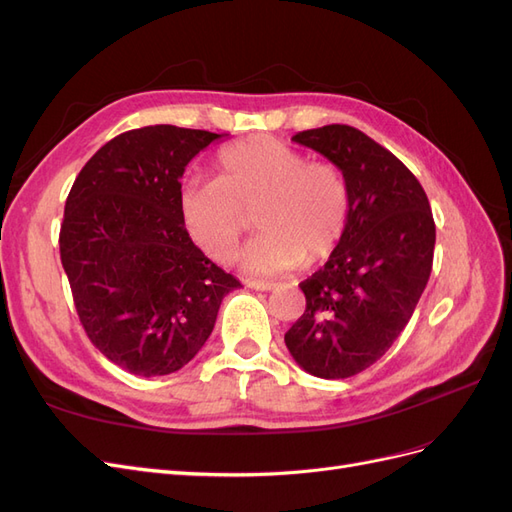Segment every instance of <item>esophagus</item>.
Returning <instances> with one entry per match:
<instances>
[{
	"instance_id": "obj_1",
	"label": "esophagus",
	"mask_w": 512,
	"mask_h": 512,
	"mask_svg": "<svg viewBox=\"0 0 512 512\" xmlns=\"http://www.w3.org/2000/svg\"><path fill=\"white\" fill-rule=\"evenodd\" d=\"M245 284H247V288L265 290V292H269V290H273V288H275V284H273V282H256V280H247Z\"/></svg>"
}]
</instances>
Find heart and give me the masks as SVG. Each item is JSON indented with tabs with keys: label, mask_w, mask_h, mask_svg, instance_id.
Returning <instances> with one entry per match:
<instances>
[{
	"label": "heart",
	"mask_w": 512,
	"mask_h": 512,
	"mask_svg": "<svg viewBox=\"0 0 512 512\" xmlns=\"http://www.w3.org/2000/svg\"><path fill=\"white\" fill-rule=\"evenodd\" d=\"M254 211L262 232L247 245L243 267L288 273L337 250L350 218L348 181L335 164L307 160L280 138L252 136L220 151L213 181H192L179 194L185 230L218 262L237 256Z\"/></svg>",
	"instance_id": "obj_1"
}]
</instances>
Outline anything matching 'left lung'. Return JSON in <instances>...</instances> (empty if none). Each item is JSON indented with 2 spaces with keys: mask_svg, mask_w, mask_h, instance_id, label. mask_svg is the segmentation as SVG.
Masks as SVG:
<instances>
[{
  "mask_svg": "<svg viewBox=\"0 0 512 512\" xmlns=\"http://www.w3.org/2000/svg\"><path fill=\"white\" fill-rule=\"evenodd\" d=\"M292 141L342 170L350 218L327 265L299 284L307 305L284 342L307 374L350 378L406 329L429 280L436 224L423 185L361 130L331 123Z\"/></svg>",
  "mask_w": 512,
  "mask_h": 512,
  "instance_id": "obj_1",
  "label": "left lung"
}]
</instances>
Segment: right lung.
<instances>
[{"mask_svg":"<svg viewBox=\"0 0 512 512\" xmlns=\"http://www.w3.org/2000/svg\"><path fill=\"white\" fill-rule=\"evenodd\" d=\"M224 134L177 126L123 132L76 177L59 230L61 265L87 337L134 376H166L209 339L241 286L198 250L179 213L181 177Z\"/></svg>","mask_w":512,"mask_h":512,"instance_id":"obj_1","label":"right lung"}]
</instances>
